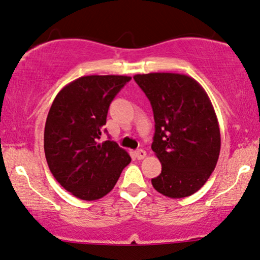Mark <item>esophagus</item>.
<instances>
[{
    "label": "esophagus",
    "mask_w": 260,
    "mask_h": 260,
    "mask_svg": "<svg viewBox=\"0 0 260 260\" xmlns=\"http://www.w3.org/2000/svg\"><path fill=\"white\" fill-rule=\"evenodd\" d=\"M135 157L138 159H144L146 157V151L144 150H136L135 151Z\"/></svg>",
    "instance_id": "34e87169"
}]
</instances>
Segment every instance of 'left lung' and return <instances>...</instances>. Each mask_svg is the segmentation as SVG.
Returning a JSON list of instances; mask_svg holds the SVG:
<instances>
[{"instance_id": "1", "label": "left lung", "mask_w": 260, "mask_h": 260, "mask_svg": "<svg viewBox=\"0 0 260 260\" xmlns=\"http://www.w3.org/2000/svg\"><path fill=\"white\" fill-rule=\"evenodd\" d=\"M134 80L153 110L151 148L162 165L153 188L173 199L190 197L211 176L220 154V127L208 93L186 75L154 72Z\"/></svg>"}]
</instances>
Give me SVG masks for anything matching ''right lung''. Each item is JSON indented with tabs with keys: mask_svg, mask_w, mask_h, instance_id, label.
<instances>
[{
	"mask_svg": "<svg viewBox=\"0 0 260 260\" xmlns=\"http://www.w3.org/2000/svg\"><path fill=\"white\" fill-rule=\"evenodd\" d=\"M130 80L83 76L66 84L52 102L44 130L46 162L60 185L78 199L107 195L131 161L116 142H99L110 103Z\"/></svg>",
	"mask_w": 260,
	"mask_h": 260,
	"instance_id": "1",
	"label": "right lung"
}]
</instances>
